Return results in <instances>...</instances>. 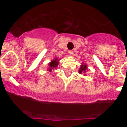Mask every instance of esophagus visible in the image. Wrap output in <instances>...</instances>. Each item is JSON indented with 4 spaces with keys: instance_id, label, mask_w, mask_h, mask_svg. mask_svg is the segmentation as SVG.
<instances>
[{
    "instance_id": "34e87169",
    "label": "esophagus",
    "mask_w": 127,
    "mask_h": 127,
    "mask_svg": "<svg viewBox=\"0 0 127 127\" xmlns=\"http://www.w3.org/2000/svg\"><path fill=\"white\" fill-rule=\"evenodd\" d=\"M74 51H72V50H70V51H68V53L70 55H73V54H74Z\"/></svg>"
}]
</instances>
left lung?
<instances>
[{
    "label": "left lung",
    "instance_id": "8db88e82",
    "mask_svg": "<svg viewBox=\"0 0 127 127\" xmlns=\"http://www.w3.org/2000/svg\"><path fill=\"white\" fill-rule=\"evenodd\" d=\"M86 70H87V67H86V65H83L81 66V68L79 70V73L81 74V72H83V73H85Z\"/></svg>",
    "mask_w": 127,
    "mask_h": 127
}]
</instances>
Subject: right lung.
<instances>
[{
	"instance_id": "add662e5",
	"label": "right lung",
	"mask_w": 127,
	"mask_h": 127,
	"mask_svg": "<svg viewBox=\"0 0 127 127\" xmlns=\"http://www.w3.org/2000/svg\"><path fill=\"white\" fill-rule=\"evenodd\" d=\"M58 60H57V58L52 60V61L49 64V68H48V70L51 72L52 69H55V68H56V67L58 66Z\"/></svg>"
}]
</instances>
